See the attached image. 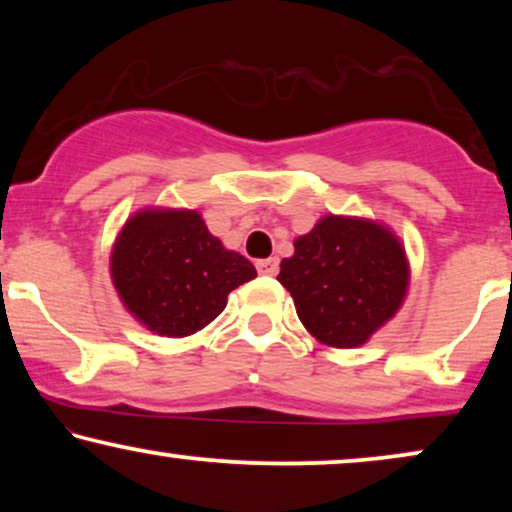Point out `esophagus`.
I'll list each match as a JSON object with an SVG mask.
<instances>
[{
	"label": "esophagus",
	"mask_w": 512,
	"mask_h": 512,
	"mask_svg": "<svg viewBox=\"0 0 512 512\" xmlns=\"http://www.w3.org/2000/svg\"><path fill=\"white\" fill-rule=\"evenodd\" d=\"M256 270L261 272V275H265V277H272V275H277L279 261H277V258H263V261L256 263Z\"/></svg>",
	"instance_id": "obj_1"
}]
</instances>
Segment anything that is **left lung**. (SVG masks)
I'll list each match as a JSON object with an SVG mask.
<instances>
[{
	"mask_svg": "<svg viewBox=\"0 0 512 512\" xmlns=\"http://www.w3.org/2000/svg\"><path fill=\"white\" fill-rule=\"evenodd\" d=\"M279 284L293 296L307 331L324 345L359 347L394 317L408 289L405 251L370 221L326 216L293 242Z\"/></svg>",
	"mask_w": 512,
	"mask_h": 512,
	"instance_id": "left-lung-1",
	"label": "left lung"
}]
</instances>
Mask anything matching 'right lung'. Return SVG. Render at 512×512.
<instances>
[{
  "mask_svg": "<svg viewBox=\"0 0 512 512\" xmlns=\"http://www.w3.org/2000/svg\"><path fill=\"white\" fill-rule=\"evenodd\" d=\"M111 277L144 326L184 338L219 317L228 293L254 279L256 268L223 249L198 212H142L118 237Z\"/></svg>",
  "mask_w": 512,
  "mask_h": 512,
  "instance_id": "1",
  "label": "right lung"
}]
</instances>
